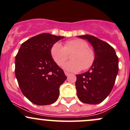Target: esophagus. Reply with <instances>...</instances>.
I'll return each instance as SVG.
<instances>
[{
	"instance_id": "esophagus-1",
	"label": "esophagus",
	"mask_w": 130,
	"mask_h": 130,
	"mask_svg": "<svg viewBox=\"0 0 130 130\" xmlns=\"http://www.w3.org/2000/svg\"><path fill=\"white\" fill-rule=\"evenodd\" d=\"M64 73H65L66 76H68L69 75H70V73H69L66 72V71H65V72H64Z\"/></svg>"
}]
</instances>
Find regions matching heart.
Returning <instances> with one entry per match:
<instances>
[{
    "instance_id": "obj_1",
    "label": "heart",
    "mask_w": 130,
    "mask_h": 130,
    "mask_svg": "<svg viewBox=\"0 0 130 130\" xmlns=\"http://www.w3.org/2000/svg\"><path fill=\"white\" fill-rule=\"evenodd\" d=\"M74 52L72 55V60L64 64V69L70 72H78L82 69L87 70L93 64L95 54L93 50L88 47L87 42L80 39L68 41L63 46L60 43H55L52 46L50 53L54 61L61 66L68 58V54Z\"/></svg>"
}]
</instances>
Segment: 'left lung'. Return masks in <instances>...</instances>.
Masks as SVG:
<instances>
[{"mask_svg": "<svg viewBox=\"0 0 130 130\" xmlns=\"http://www.w3.org/2000/svg\"><path fill=\"white\" fill-rule=\"evenodd\" d=\"M87 40L94 50L95 59L86 73L76 75L75 82L79 100L87 104H98L109 95L119 71V59L113 47L93 36H78Z\"/></svg>", "mask_w": 130, "mask_h": 130, "instance_id": "left-lung-1", "label": "left lung"}]
</instances>
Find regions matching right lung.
Masks as SVG:
<instances>
[{"mask_svg":"<svg viewBox=\"0 0 130 130\" xmlns=\"http://www.w3.org/2000/svg\"><path fill=\"white\" fill-rule=\"evenodd\" d=\"M63 36L43 33L23 43L15 59V76L22 93L38 105L57 100L59 87L67 78L53 59L52 46Z\"/></svg>","mask_w":130,"mask_h":130,"instance_id":"right-lung-1","label":"right lung"}]
</instances>
